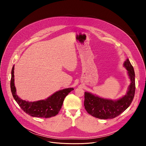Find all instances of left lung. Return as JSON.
Wrapping results in <instances>:
<instances>
[{"mask_svg": "<svg viewBox=\"0 0 146 146\" xmlns=\"http://www.w3.org/2000/svg\"><path fill=\"white\" fill-rule=\"evenodd\" d=\"M123 66L128 70L131 80L127 94L117 100H113L86 92L84 105L88 114L99 119H111L120 115L130 106L135 93V74L129 59L125 61Z\"/></svg>", "mask_w": 146, "mask_h": 146, "instance_id": "8db88e82", "label": "left lung"}]
</instances>
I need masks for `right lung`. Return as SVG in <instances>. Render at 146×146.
I'll use <instances>...</instances> for the list:
<instances>
[{"mask_svg": "<svg viewBox=\"0 0 146 146\" xmlns=\"http://www.w3.org/2000/svg\"><path fill=\"white\" fill-rule=\"evenodd\" d=\"M14 65L11 70L10 87L13 96L20 108L27 114L35 117L50 118L57 115L60 110L65 98L73 91L69 88L58 91L45 100L36 102H28L20 99L16 94L14 86Z\"/></svg>", "mask_w": 146, "mask_h": 146, "instance_id": "add662e5", "label": "right lung"}]
</instances>
